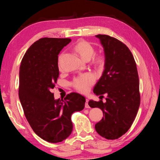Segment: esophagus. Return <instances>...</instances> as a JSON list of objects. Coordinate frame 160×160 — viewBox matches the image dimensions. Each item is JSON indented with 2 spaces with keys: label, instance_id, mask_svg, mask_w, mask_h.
Instances as JSON below:
<instances>
[{
  "label": "esophagus",
  "instance_id": "obj_1",
  "mask_svg": "<svg viewBox=\"0 0 160 160\" xmlns=\"http://www.w3.org/2000/svg\"><path fill=\"white\" fill-rule=\"evenodd\" d=\"M88 102H89V100H88V99H86L85 108H89V104H88Z\"/></svg>",
  "mask_w": 160,
  "mask_h": 160
}]
</instances>
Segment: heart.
Instances as JSON below:
<instances>
[{"label":"heart","instance_id":"1","mask_svg":"<svg viewBox=\"0 0 160 160\" xmlns=\"http://www.w3.org/2000/svg\"><path fill=\"white\" fill-rule=\"evenodd\" d=\"M75 49L84 60H89L95 53L93 47L89 42L84 40H80L78 42L75 46ZM61 58H62V55L59 58V62ZM93 62L97 65H102L104 62V58L102 56H97L94 58ZM94 82L95 77L93 75L85 73L75 78L72 82V85L80 92L86 93L90 89Z\"/></svg>","mask_w":160,"mask_h":160}]
</instances>
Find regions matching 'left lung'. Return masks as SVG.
<instances>
[{
  "label": "left lung",
  "mask_w": 160,
  "mask_h": 160,
  "mask_svg": "<svg viewBox=\"0 0 160 160\" xmlns=\"http://www.w3.org/2000/svg\"><path fill=\"white\" fill-rule=\"evenodd\" d=\"M96 37L104 48L105 63L93 93L96 96L107 93V98L105 102L91 100L89 105L103 111L102 119L95 125L98 133L107 140H115L130 128L140 107L137 66L131 51L123 42L107 35Z\"/></svg>",
  "instance_id": "left-lung-1"
}]
</instances>
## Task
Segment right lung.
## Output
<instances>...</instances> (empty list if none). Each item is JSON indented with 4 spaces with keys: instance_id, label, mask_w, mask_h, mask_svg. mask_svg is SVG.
I'll return each mask as SVG.
<instances>
[{
    "instance_id": "1",
    "label": "right lung",
    "mask_w": 160,
    "mask_h": 160,
    "mask_svg": "<svg viewBox=\"0 0 160 160\" xmlns=\"http://www.w3.org/2000/svg\"><path fill=\"white\" fill-rule=\"evenodd\" d=\"M70 38H43L24 55L19 71L18 96L24 113L35 133L42 140L58 143L73 130L71 115L84 108L85 98L77 93L55 100L52 89L59 76L58 54Z\"/></svg>"
}]
</instances>
